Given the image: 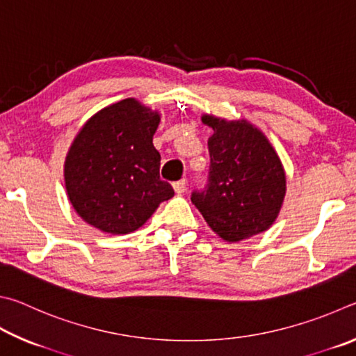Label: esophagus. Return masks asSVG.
<instances>
[{"label": "esophagus", "mask_w": 356, "mask_h": 356, "mask_svg": "<svg viewBox=\"0 0 356 356\" xmlns=\"http://www.w3.org/2000/svg\"><path fill=\"white\" fill-rule=\"evenodd\" d=\"M173 191H175V194H178V195L184 194V192H186V179H179V181L173 183Z\"/></svg>", "instance_id": "34e87169"}]
</instances>
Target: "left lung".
Listing matches in <instances>:
<instances>
[{"mask_svg": "<svg viewBox=\"0 0 356 356\" xmlns=\"http://www.w3.org/2000/svg\"><path fill=\"white\" fill-rule=\"evenodd\" d=\"M202 122L214 131L208 139L209 183L192 194V203L227 242L269 229L286 195V173L275 148L245 118L227 120L203 114Z\"/></svg>", "mask_w": 356, "mask_h": 356, "instance_id": "left-lung-1", "label": "left lung"}]
</instances>
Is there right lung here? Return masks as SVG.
I'll use <instances>...</instances> for the list:
<instances>
[{"label": "right lung", "mask_w": 356, "mask_h": 356, "mask_svg": "<svg viewBox=\"0 0 356 356\" xmlns=\"http://www.w3.org/2000/svg\"><path fill=\"white\" fill-rule=\"evenodd\" d=\"M159 122L158 111L124 98L93 114L74 136L64 162L65 191L90 227L133 233L173 197L159 178L161 154L153 145Z\"/></svg>", "instance_id": "add662e5"}]
</instances>
